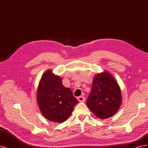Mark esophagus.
<instances>
[{
  "instance_id": "obj_1",
  "label": "esophagus",
  "mask_w": 148,
  "mask_h": 148,
  "mask_svg": "<svg viewBox=\"0 0 148 148\" xmlns=\"http://www.w3.org/2000/svg\"><path fill=\"white\" fill-rule=\"evenodd\" d=\"M78 100L79 102H84L85 101V98L83 96H79V97H78Z\"/></svg>"
}]
</instances>
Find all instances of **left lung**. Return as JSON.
Returning a JSON list of instances; mask_svg holds the SVG:
<instances>
[{
	"label": "left lung",
	"mask_w": 148,
	"mask_h": 148,
	"mask_svg": "<svg viewBox=\"0 0 148 148\" xmlns=\"http://www.w3.org/2000/svg\"><path fill=\"white\" fill-rule=\"evenodd\" d=\"M120 89L115 79L107 72L97 75L86 104L97 117L106 119L117 112L121 104Z\"/></svg>",
	"instance_id": "1"
}]
</instances>
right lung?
<instances>
[{"label": "right lung", "mask_w": 148, "mask_h": 148, "mask_svg": "<svg viewBox=\"0 0 148 148\" xmlns=\"http://www.w3.org/2000/svg\"><path fill=\"white\" fill-rule=\"evenodd\" d=\"M62 80L47 70L42 76L37 92V101L44 117L57 123L68 119L79 102L71 89L62 84Z\"/></svg>", "instance_id": "add662e5"}]
</instances>
